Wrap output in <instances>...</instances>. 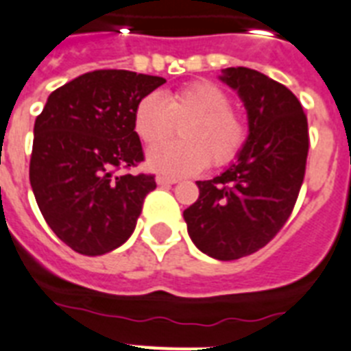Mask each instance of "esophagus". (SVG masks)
Wrapping results in <instances>:
<instances>
[{
  "label": "esophagus",
  "instance_id": "34e87169",
  "mask_svg": "<svg viewBox=\"0 0 351 351\" xmlns=\"http://www.w3.org/2000/svg\"><path fill=\"white\" fill-rule=\"evenodd\" d=\"M156 182H158L159 186H170V184H176V182H178V179L165 178V176H158V178H156Z\"/></svg>",
  "mask_w": 351,
  "mask_h": 351
}]
</instances>
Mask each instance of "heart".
<instances>
[{
  "instance_id": "1",
  "label": "heart",
  "mask_w": 351,
  "mask_h": 351,
  "mask_svg": "<svg viewBox=\"0 0 351 351\" xmlns=\"http://www.w3.org/2000/svg\"><path fill=\"white\" fill-rule=\"evenodd\" d=\"M184 142L162 145L178 125ZM136 134L147 147L150 170L167 176H193L211 161L222 167L233 161L245 143V123L231 109L230 95L215 84L199 80L169 93H149L134 107ZM160 144L161 147H156Z\"/></svg>"
}]
</instances>
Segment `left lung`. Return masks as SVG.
<instances>
[{
    "instance_id": "obj_1",
    "label": "left lung",
    "mask_w": 351,
    "mask_h": 351,
    "mask_svg": "<svg viewBox=\"0 0 351 351\" xmlns=\"http://www.w3.org/2000/svg\"><path fill=\"white\" fill-rule=\"evenodd\" d=\"M221 80L239 93L249 136L221 176L197 181L199 199L182 217L202 253L239 260L269 244L296 204L308 154V123L296 95L249 68L222 69Z\"/></svg>"
}]
</instances>
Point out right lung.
Listing matches in <instances>:
<instances>
[{
	"label": "right lung",
	"mask_w": 351,
	"mask_h": 351,
	"mask_svg": "<svg viewBox=\"0 0 351 351\" xmlns=\"http://www.w3.org/2000/svg\"><path fill=\"white\" fill-rule=\"evenodd\" d=\"M163 77L97 69L48 97L36 118L30 184L45 221L86 256L120 247L136 228L154 176L120 173L143 161L132 118Z\"/></svg>",
	"instance_id": "add662e5"
}]
</instances>
